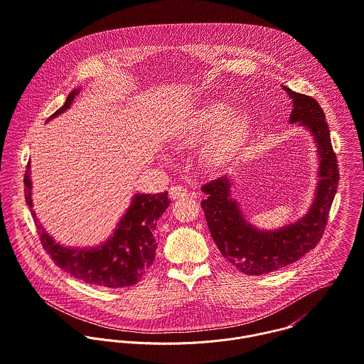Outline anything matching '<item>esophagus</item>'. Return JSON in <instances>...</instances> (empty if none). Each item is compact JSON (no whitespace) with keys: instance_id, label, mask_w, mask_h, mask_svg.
Listing matches in <instances>:
<instances>
[{"instance_id":"esophagus-1","label":"esophagus","mask_w":364,"mask_h":364,"mask_svg":"<svg viewBox=\"0 0 364 364\" xmlns=\"http://www.w3.org/2000/svg\"><path fill=\"white\" fill-rule=\"evenodd\" d=\"M188 191L183 188V186H179V185H175V186H171L169 188V196L171 199H182L185 196H188Z\"/></svg>"}]
</instances>
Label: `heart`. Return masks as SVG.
Masks as SVG:
<instances>
[{
	"label": "heart",
	"mask_w": 364,
	"mask_h": 364,
	"mask_svg": "<svg viewBox=\"0 0 364 364\" xmlns=\"http://www.w3.org/2000/svg\"><path fill=\"white\" fill-rule=\"evenodd\" d=\"M251 122L247 114L236 113L223 102H209L196 109L181 125L176 139L181 144H196L213 129L206 155L210 164L220 165L229 161L245 141Z\"/></svg>",
	"instance_id": "obj_1"
}]
</instances>
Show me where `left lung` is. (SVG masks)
I'll list each match as a JSON object with an SVG mask.
<instances>
[{"mask_svg":"<svg viewBox=\"0 0 364 364\" xmlns=\"http://www.w3.org/2000/svg\"><path fill=\"white\" fill-rule=\"evenodd\" d=\"M284 90L294 102L289 122L305 125L318 146L321 181L309 212L294 225L264 232L245 220L239 203L230 196L229 178L222 176L202 186V192L208 195L202 200V209L213 242L222 255L247 275L274 272L314 250L325 233L338 189V159L322 107L311 96L292 92L287 86Z\"/></svg>","mask_w":364,"mask_h":364,"instance_id":"left-lung-1","label":"left lung"}]
</instances>
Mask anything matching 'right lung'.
Listing matches in <instances>:
<instances>
[{
	"label": "right lung",
	"mask_w": 364,
	"mask_h": 364,
	"mask_svg": "<svg viewBox=\"0 0 364 364\" xmlns=\"http://www.w3.org/2000/svg\"><path fill=\"white\" fill-rule=\"evenodd\" d=\"M79 90L70 92L65 105L49 119L66 112ZM25 200L35 219L41 244L52 261L72 277L97 287L124 288L135 285L149 271L158 242L155 240L156 220L164 215L171 200L168 192L156 195H135L117 225L113 236L95 248H70L55 242L39 225L31 199V162L23 175Z\"/></svg>",
	"instance_id": "add662e5"
}]
</instances>
